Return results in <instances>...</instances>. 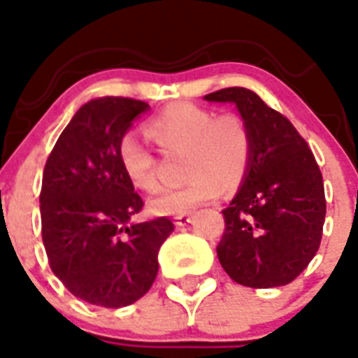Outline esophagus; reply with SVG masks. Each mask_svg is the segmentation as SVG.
Returning a JSON list of instances; mask_svg holds the SVG:
<instances>
[{
	"label": "esophagus",
	"instance_id": "obj_1",
	"mask_svg": "<svg viewBox=\"0 0 358 358\" xmlns=\"http://www.w3.org/2000/svg\"><path fill=\"white\" fill-rule=\"evenodd\" d=\"M191 219H193V217H191V215H178V217H176V224L178 226H185V224H189V222H191Z\"/></svg>",
	"mask_w": 358,
	"mask_h": 358
}]
</instances>
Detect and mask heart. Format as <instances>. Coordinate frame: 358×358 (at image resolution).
Instances as JSON below:
<instances>
[{
	"label": "heart",
	"mask_w": 358,
	"mask_h": 358,
	"mask_svg": "<svg viewBox=\"0 0 358 358\" xmlns=\"http://www.w3.org/2000/svg\"><path fill=\"white\" fill-rule=\"evenodd\" d=\"M145 132L165 154L184 152L182 176L187 182L150 200V211L159 217L187 215L217 199L222 187L235 189L252 159V132L237 113L213 117L211 110L180 101L150 117ZM117 159L134 187L156 189L158 159L134 134L121 138Z\"/></svg>",
	"instance_id": "1"
}]
</instances>
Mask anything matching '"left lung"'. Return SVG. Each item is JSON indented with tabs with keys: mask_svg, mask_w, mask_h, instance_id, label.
Listing matches in <instances>:
<instances>
[{
	"mask_svg": "<svg viewBox=\"0 0 358 358\" xmlns=\"http://www.w3.org/2000/svg\"><path fill=\"white\" fill-rule=\"evenodd\" d=\"M234 103L252 132V159L224 215L217 255L235 283L270 289L294 281L320 248L325 193L320 167L294 124L252 90L206 95Z\"/></svg>",
	"mask_w": 358,
	"mask_h": 358,
	"instance_id": "1",
	"label": "left lung"
}]
</instances>
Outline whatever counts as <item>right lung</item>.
I'll use <instances>...</instances> for the list:
<instances>
[{
  "label": "right lung",
  "instance_id": "right-lung-1",
  "mask_svg": "<svg viewBox=\"0 0 358 358\" xmlns=\"http://www.w3.org/2000/svg\"><path fill=\"white\" fill-rule=\"evenodd\" d=\"M149 108L129 97L83 104L43 169L40 215L49 266L71 294L108 309L149 292L159 246L174 229L167 217L130 222L143 200L119 165L117 145Z\"/></svg>",
  "mask_w": 358,
  "mask_h": 358
}]
</instances>
